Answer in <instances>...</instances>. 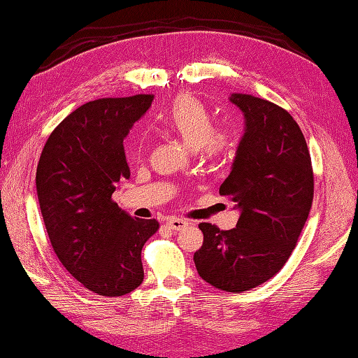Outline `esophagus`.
<instances>
[{"label":"esophagus","instance_id":"34e87169","mask_svg":"<svg viewBox=\"0 0 358 358\" xmlns=\"http://www.w3.org/2000/svg\"><path fill=\"white\" fill-rule=\"evenodd\" d=\"M165 225L173 231H179L182 229H185L188 222L185 220H179V217H170V220L165 221Z\"/></svg>","mask_w":358,"mask_h":358}]
</instances>
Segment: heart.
Segmentation results:
<instances>
[{"instance_id": "1", "label": "heart", "mask_w": 358, "mask_h": 358, "mask_svg": "<svg viewBox=\"0 0 358 358\" xmlns=\"http://www.w3.org/2000/svg\"><path fill=\"white\" fill-rule=\"evenodd\" d=\"M160 122L192 150L203 148L208 155L216 156L233 147L231 134L215 129L213 115L193 96L178 97Z\"/></svg>"}]
</instances>
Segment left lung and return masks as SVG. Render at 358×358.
Segmentation results:
<instances>
[{"label":"left lung","instance_id":"8db88e82","mask_svg":"<svg viewBox=\"0 0 358 358\" xmlns=\"http://www.w3.org/2000/svg\"><path fill=\"white\" fill-rule=\"evenodd\" d=\"M244 114V134L220 193L239 210L235 229L201 222L194 264L202 280L225 292H245L286 264L308 220L313 173L306 138L294 117L272 101L231 94Z\"/></svg>","mask_w":358,"mask_h":358}]
</instances>
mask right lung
Returning a JSON list of instances; mask_svg holds the SVG:
<instances>
[{
    "label": "right lung",
    "instance_id": "obj_1",
    "mask_svg": "<svg viewBox=\"0 0 358 358\" xmlns=\"http://www.w3.org/2000/svg\"><path fill=\"white\" fill-rule=\"evenodd\" d=\"M152 97L87 101L50 133L36 166V194L55 255L78 282L103 296L141 286L142 247L159 229L156 220L129 216L113 201L129 178L123 138Z\"/></svg>",
    "mask_w": 358,
    "mask_h": 358
}]
</instances>
